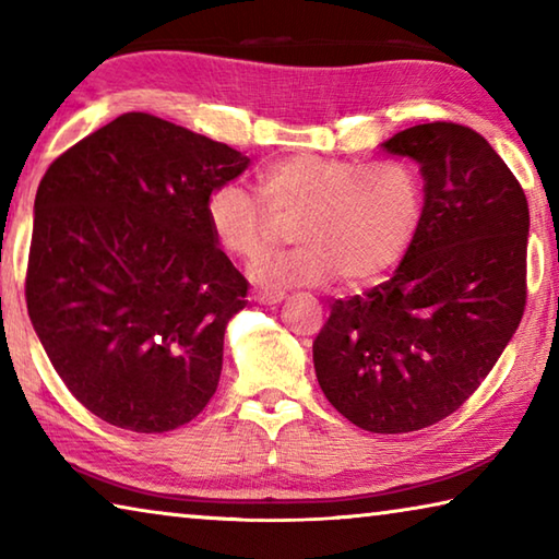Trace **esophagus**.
Returning a JSON list of instances; mask_svg holds the SVG:
<instances>
[{"instance_id":"34e87169","label":"esophagus","mask_w":559,"mask_h":559,"mask_svg":"<svg viewBox=\"0 0 559 559\" xmlns=\"http://www.w3.org/2000/svg\"><path fill=\"white\" fill-rule=\"evenodd\" d=\"M257 302H263V306H273V302H281L283 300V293H266V290H259L251 296Z\"/></svg>"}]
</instances>
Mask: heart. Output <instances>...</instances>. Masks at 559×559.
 <instances>
[{
	"label": "heart",
	"instance_id": "obj_1",
	"mask_svg": "<svg viewBox=\"0 0 559 559\" xmlns=\"http://www.w3.org/2000/svg\"><path fill=\"white\" fill-rule=\"evenodd\" d=\"M259 199L236 185L206 200L212 239L234 259H251L266 246L273 219L290 222L296 246L263 253L251 278L263 288L323 286L337 273L347 286L380 276L402 259L421 222V182L400 159L323 157L296 153L259 173Z\"/></svg>",
	"mask_w": 559,
	"mask_h": 559
}]
</instances>
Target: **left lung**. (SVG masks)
<instances>
[{"instance_id": "8db88e82", "label": "left lung", "mask_w": 559, "mask_h": 559, "mask_svg": "<svg viewBox=\"0 0 559 559\" xmlns=\"http://www.w3.org/2000/svg\"><path fill=\"white\" fill-rule=\"evenodd\" d=\"M382 150L419 163L421 222L390 281L333 302L313 362L355 427L406 433L456 412L518 330L530 212L488 140L459 122L406 128Z\"/></svg>"}]
</instances>
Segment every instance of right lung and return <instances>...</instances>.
Wrapping results in <instances>:
<instances>
[{"label": "right lung", "instance_id": "1", "mask_svg": "<svg viewBox=\"0 0 559 559\" xmlns=\"http://www.w3.org/2000/svg\"><path fill=\"white\" fill-rule=\"evenodd\" d=\"M249 163L126 112L46 169L26 308L69 392L112 427L173 431L214 396L249 283L212 239L206 200Z\"/></svg>", "mask_w": 559, "mask_h": 559}]
</instances>
